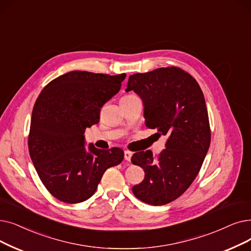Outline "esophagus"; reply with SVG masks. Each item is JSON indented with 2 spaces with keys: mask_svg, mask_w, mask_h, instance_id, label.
<instances>
[{
  "mask_svg": "<svg viewBox=\"0 0 251 251\" xmlns=\"http://www.w3.org/2000/svg\"><path fill=\"white\" fill-rule=\"evenodd\" d=\"M131 157H132V152L131 151H124V158H125L126 161H128V162L131 161Z\"/></svg>",
  "mask_w": 251,
  "mask_h": 251,
  "instance_id": "34e87169",
  "label": "esophagus"
}]
</instances>
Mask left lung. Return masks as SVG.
Instances as JSON below:
<instances>
[{
  "mask_svg": "<svg viewBox=\"0 0 251 251\" xmlns=\"http://www.w3.org/2000/svg\"><path fill=\"white\" fill-rule=\"evenodd\" d=\"M131 90L144 102L146 126L167 136L157 158L151 151L132 156V164L145 171L132 192L145 203L164 205L188 190L208 151L211 133L204 95L197 81L176 67L131 75L126 91Z\"/></svg>",
  "mask_w": 251,
  "mask_h": 251,
  "instance_id": "obj_1",
  "label": "left lung"
}]
</instances>
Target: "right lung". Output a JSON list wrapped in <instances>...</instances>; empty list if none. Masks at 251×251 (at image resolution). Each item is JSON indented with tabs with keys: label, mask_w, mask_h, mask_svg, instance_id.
Wrapping results in <instances>:
<instances>
[{
	"label": "right lung",
	"mask_w": 251,
	"mask_h": 251,
	"mask_svg": "<svg viewBox=\"0 0 251 251\" xmlns=\"http://www.w3.org/2000/svg\"><path fill=\"white\" fill-rule=\"evenodd\" d=\"M125 78L73 71L41 91L31 114L28 151L40 179L56 199L70 204L89 199L104 171L123 161L119 148H86L84 133L100 122V107Z\"/></svg>",
	"instance_id": "add662e5"
}]
</instances>
